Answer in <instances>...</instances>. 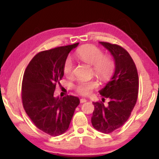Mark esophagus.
Returning a JSON list of instances; mask_svg holds the SVG:
<instances>
[{
    "label": "esophagus",
    "instance_id": "34e87169",
    "mask_svg": "<svg viewBox=\"0 0 159 159\" xmlns=\"http://www.w3.org/2000/svg\"><path fill=\"white\" fill-rule=\"evenodd\" d=\"M80 103H84V102H87V99L85 98H81L80 99Z\"/></svg>",
    "mask_w": 159,
    "mask_h": 159
}]
</instances>
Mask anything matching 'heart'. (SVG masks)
<instances>
[{
	"label": "heart",
	"instance_id": "obj_1",
	"mask_svg": "<svg viewBox=\"0 0 159 159\" xmlns=\"http://www.w3.org/2000/svg\"><path fill=\"white\" fill-rule=\"evenodd\" d=\"M76 56L80 60L93 66L95 74L101 80L109 79L114 69V62L111 57L103 56L102 51L95 45H88L80 47L76 50ZM73 69V60L68 57L63 64V72L66 76H70ZM98 83L94 80L80 79L75 85V89L83 95H88L93 89L98 87Z\"/></svg>",
	"mask_w": 159,
	"mask_h": 159
}]
</instances>
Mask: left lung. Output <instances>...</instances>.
Returning a JSON list of instances; mask_svg holds the SVG:
<instances>
[{
	"instance_id": "8db88e82",
	"label": "left lung",
	"mask_w": 159,
	"mask_h": 159,
	"mask_svg": "<svg viewBox=\"0 0 159 159\" xmlns=\"http://www.w3.org/2000/svg\"><path fill=\"white\" fill-rule=\"evenodd\" d=\"M111 53L114 61V72L109 81L99 90L109 104L93 102L95 106L91 122L97 130L110 133L126 122L135 105L138 95L139 78L130 55L119 45L99 42Z\"/></svg>"
}]
</instances>
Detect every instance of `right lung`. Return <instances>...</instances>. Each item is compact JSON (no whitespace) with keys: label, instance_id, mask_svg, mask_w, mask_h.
Masks as SVG:
<instances>
[{"label":"right lung","instance_id":"1","mask_svg":"<svg viewBox=\"0 0 159 159\" xmlns=\"http://www.w3.org/2000/svg\"><path fill=\"white\" fill-rule=\"evenodd\" d=\"M73 45L43 51L32 59L23 77L21 98L25 111L34 125L52 136L69 128L80 99L75 96H54L56 84L64 76L63 64Z\"/></svg>","mask_w":159,"mask_h":159}]
</instances>
